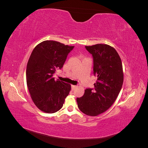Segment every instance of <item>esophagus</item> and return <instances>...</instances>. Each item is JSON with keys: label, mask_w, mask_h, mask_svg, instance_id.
I'll list each match as a JSON object with an SVG mask.
<instances>
[{"label": "esophagus", "mask_w": 148, "mask_h": 148, "mask_svg": "<svg viewBox=\"0 0 148 148\" xmlns=\"http://www.w3.org/2000/svg\"><path fill=\"white\" fill-rule=\"evenodd\" d=\"M77 88V86H75V85H71V90L73 91L75 89Z\"/></svg>", "instance_id": "esophagus-1"}]
</instances>
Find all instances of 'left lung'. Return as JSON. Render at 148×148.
<instances>
[{
  "instance_id": "obj_1",
  "label": "left lung",
  "mask_w": 148,
  "mask_h": 148,
  "mask_svg": "<svg viewBox=\"0 0 148 148\" xmlns=\"http://www.w3.org/2000/svg\"><path fill=\"white\" fill-rule=\"evenodd\" d=\"M85 47L93 57V73L97 79L94 84L95 88L85 89L84 95L77 98V101L83 113L97 116L110 108L122 89V63L115 49L107 44H97Z\"/></svg>"
}]
</instances>
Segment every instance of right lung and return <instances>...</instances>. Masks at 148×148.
Here are the masks:
<instances>
[{"label": "right lung", "mask_w": 148, "mask_h": 148, "mask_svg": "<svg viewBox=\"0 0 148 148\" xmlns=\"http://www.w3.org/2000/svg\"><path fill=\"white\" fill-rule=\"evenodd\" d=\"M74 46L55 41L38 44L31 53L26 66V83L34 104L44 112L59 110L71 90V85L55 80L53 74L63 66Z\"/></svg>", "instance_id": "1"}]
</instances>
